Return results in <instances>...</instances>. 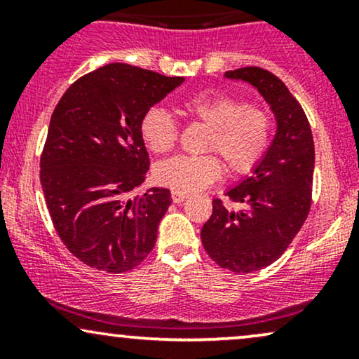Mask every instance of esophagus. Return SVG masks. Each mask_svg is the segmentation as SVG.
I'll list each match as a JSON object with an SVG mask.
<instances>
[{"instance_id": "34e87169", "label": "esophagus", "mask_w": 359, "mask_h": 359, "mask_svg": "<svg viewBox=\"0 0 359 359\" xmlns=\"http://www.w3.org/2000/svg\"><path fill=\"white\" fill-rule=\"evenodd\" d=\"M187 194L185 192H179V191H172V201H174L175 204H180V203H184L185 199H187Z\"/></svg>"}]
</instances>
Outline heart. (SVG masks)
I'll return each instance as SVG.
<instances>
[{
  "mask_svg": "<svg viewBox=\"0 0 359 359\" xmlns=\"http://www.w3.org/2000/svg\"><path fill=\"white\" fill-rule=\"evenodd\" d=\"M180 111L209 128L204 150L219 155L233 174H248L270 145L269 113L257 106H246L238 97L197 94L185 100ZM140 135L151 151L167 154L175 147L179 128L167 109L155 106L143 114ZM222 174L224 165L216 155L174 156L155 167L160 184L185 194L205 189Z\"/></svg>",
  "mask_w": 359,
  "mask_h": 359,
  "instance_id": "obj_1",
  "label": "heart"
}]
</instances>
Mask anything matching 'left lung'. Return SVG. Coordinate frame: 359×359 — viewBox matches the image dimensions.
<instances>
[{
    "label": "left lung",
    "mask_w": 359,
    "mask_h": 359,
    "mask_svg": "<svg viewBox=\"0 0 359 359\" xmlns=\"http://www.w3.org/2000/svg\"><path fill=\"white\" fill-rule=\"evenodd\" d=\"M226 79L248 82L262 94L277 121L263 158L224 194L240 211L212 201V214L201 240L221 269L251 273L271 265L307 219L314 177V140L302 106L277 76L259 67L224 72Z\"/></svg>",
    "instance_id": "8db88e82"
}]
</instances>
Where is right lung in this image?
Masks as SVG:
<instances>
[{
  "label": "right lung",
  "instance_id": "obj_1",
  "mask_svg": "<svg viewBox=\"0 0 359 359\" xmlns=\"http://www.w3.org/2000/svg\"><path fill=\"white\" fill-rule=\"evenodd\" d=\"M182 82L108 64L74 82L53 111L40 182L57 234L88 266L123 273L154 250L172 199L162 187L131 196L150 163L140 121Z\"/></svg>",
  "mask_w": 359,
  "mask_h": 359
}]
</instances>
